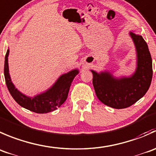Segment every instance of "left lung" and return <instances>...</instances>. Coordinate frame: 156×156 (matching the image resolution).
Here are the masks:
<instances>
[{
	"instance_id": "left-lung-1",
	"label": "left lung",
	"mask_w": 156,
	"mask_h": 156,
	"mask_svg": "<svg viewBox=\"0 0 156 156\" xmlns=\"http://www.w3.org/2000/svg\"><path fill=\"white\" fill-rule=\"evenodd\" d=\"M136 51V71L128 77H114L108 71L93 75L92 84L98 99L113 108H126L140 100L149 89L152 78V62L148 45L141 35L130 32Z\"/></svg>"
}]
</instances>
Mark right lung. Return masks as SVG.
I'll use <instances>...</instances> for the list:
<instances>
[{"label": "right lung", "mask_w": 156, "mask_h": 156, "mask_svg": "<svg viewBox=\"0 0 156 156\" xmlns=\"http://www.w3.org/2000/svg\"><path fill=\"white\" fill-rule=\"evenodd\" d=\"M8 55L9 49H7L4 61V77L10 95L20 105L35 113L45 114L58 109L66 101L72 82L79 73L77 69L61 75L55 84L44 92L29 97L21 93L12 83L9 73Z\"/></svg>", "instance_id": "add662e5"}]
</instances>
